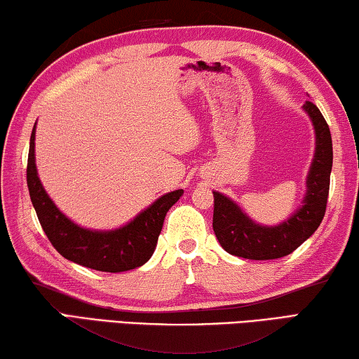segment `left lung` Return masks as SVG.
<instances>
[{
  "label": "left lung",
  "mask_w": 359,
  "mask_h": 359,
  "mask_svg": "<svg viewBox=\"0 0 359 359\" xmlns=\"http://www.w3.org/2000/svg\"><path fill=\"white\" fill-rule=\"evenodd\" d=\"M303 109L316 129V154L306 180L307 192L303 206L285 222L265 227L255 224L235 202L215 191L212 229L229 254L249 260L280 259L298 249L323 221L332 167L331 132L316 104L306 100Z\"/></svg>",
  "instance_id": "1"
}]
</instances>
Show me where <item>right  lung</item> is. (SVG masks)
Instances as JSON below:
<instances>
[{
  "label": "right lung",
  "mask_w": 359,
  "mask_h": 359,
  "mask_svg": "<svg viewBox=\"0 0 359 359\" xmlns=\"http://www.w3.org/2000/svg\"><path fill=\"white\" fill-rule=\"evenodd\" d=\"M36 124L29 138L27 183L37 219L53 248L74 263L105 273L135 269L153 255L167 211L183 196V189L168 192L142 211L124 227L109 231L83 229L56 208L41 184L34 159Z\"/></svg>",
  "instance_id": "right-lung-1"
}]
</instances>
